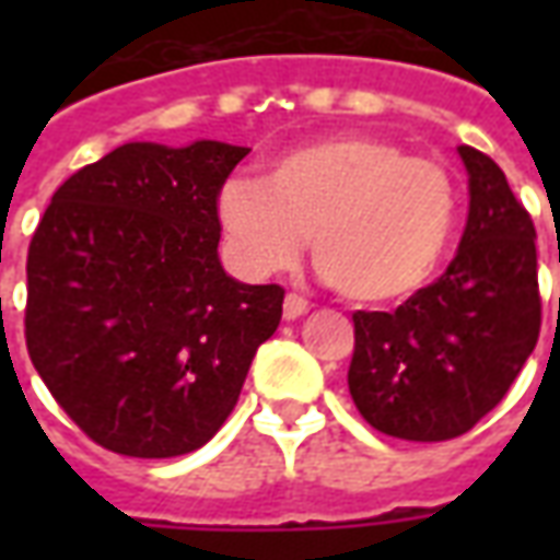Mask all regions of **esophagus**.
<instances>
[{"label":"esophagus","mask_w":560,"mask_h":560,"mask_svg":"<svg viewBox=\"0 0 560 560\" xmlns=\"http://www.w3.org/2000/svg\"><path fill=\"white\" fill-rule=\"evenodd\" d=\"M308 308H312V305H308V300H303V296H296V293H288V296H284V317H288V320L303 317Z\"/></svg>","instance_id":"obj_1"}]
</instances>
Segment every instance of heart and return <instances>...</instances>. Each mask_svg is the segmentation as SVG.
<instances>
[{
	"instance_id": "1",
	"label": "heart",
	"mask_w": 560,
	"mask_h": 560,
	"mask_svg": "<svg viewBox=\"0 0 560 560\" xmlns=\"http://www.w3.org/2000/svg\"><path fill=\"white\" fill-rule=\"evenodd\" d=\"M215 219L245 276L315 264L348 300L399 303L432 279L456 228L453 176L375 135H332L281 152L264 179L233 176Z\"/></svg>"
}]
</instances>
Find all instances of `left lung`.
<instances>
[{"label": "left lung", "instance_id": "left-lung-1", "mask_svg": "<svg viewBox=\"0 0 560 560\" xmlns=\"http://www.w3.org/2000/svg\"><path fill=\"white\" fill-rule=\"evenodd\" d=\"M458 159L470 203L453 264L396 312L353 315L351 399L372 429L401 441L474 429L540 336L534 221L489 155L458 147Z\"/></svg>", "mask_w": 560, "mask_h": 560}]
</instances>
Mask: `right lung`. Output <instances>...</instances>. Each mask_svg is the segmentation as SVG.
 <instances>
[{
  "instance_id": "add662e5",
  "label": "right lung",
  "mask_w": 560,
  "mask_h": 560,
  "mask_svg": "<svg viewBox=\"0 0 560 560\" xmlns=\"http://www.w3.org/2000/svg\"><path fill=\"white\" fill-rule=\"evenodd\" d=\"M245 147L131 140L86 164L32 236L26 348L95 444L185 456L228 420L257 348L279 329V284L224 272L215 197Z\"/></svg>"
}]
</instances>
